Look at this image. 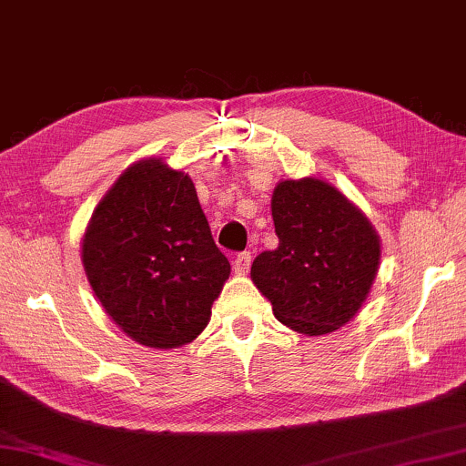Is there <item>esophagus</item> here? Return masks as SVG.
<instances>
[{"label": "esophagus", "mask_w": 466, "mask_h": 466, "mask_svg": "<svg viewBox=\"0 0 466 466\" xmlns=\"http://www.w3.org/2000/svg\"><path fill=\"white\" fill-rule=\"evenodd\" d=\"M249 266H251V253L249 251H240L238 256H237V259H234V272H237V275H247V272H249Z\"/></svg>", "instance_id": "obj_1"}]
</instances>
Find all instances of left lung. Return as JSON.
Instances as JSON below:
<instances>
[{"label":"left lung","mask_w":466,"mask_h":466,"mask_svg":"<svg viewBox=\"0 0 466 466\" xmlns=\"http://www.w3.org/2000/svg\"><path fill=\"white\" fill-rule=\"evenodd\" d=\"M279 247L251 264V279L291 330L318 337L347 324L380 266L375 229L347 198L319 178L281 181L272 194Z\"/></svg>","instance_id":"obj_1"}]
</instances>
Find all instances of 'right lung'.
I'll return each mask as SVG.
<instances>
[{
	"label": "right lung",
	"mask_w": 466,
	"mask_h": 466,
	"mask_svg": "<svg viewBox=\"0 0 466 466\" xmlns=\"http://www.w3.org/2000/svg\"><path fill=\"white\" fill-rule=\"evenodd\" d=\"M83 264L97 300L136 343H191L229 277L191 178L161 159L129 166L93 213Z\"/></svg>",
	"instance_id": "right-lung-1"
}]
</instances>
